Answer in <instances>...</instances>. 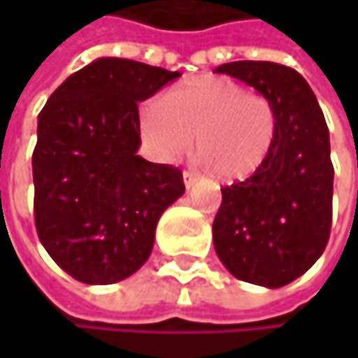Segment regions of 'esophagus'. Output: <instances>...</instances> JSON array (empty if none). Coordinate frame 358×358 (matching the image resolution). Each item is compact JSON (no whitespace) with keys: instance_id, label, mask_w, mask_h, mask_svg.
Here are the masks:
<instances>
[{"instance_id":"34e87169","label":"esophagus","mask_w":358,"mask_h":358,"mask_svg":"<svg viewBox=\"0 0 358 358\" xmlns=\"http://www.w3.org/2000/svg\"><path fill=\"white\" fill-rule=\"evenodd\" d=\"M182 180H184V186H186V188H192L194 182H196V176H194L192 172H184V174H182Z\"/></svg>"}]
</instances>
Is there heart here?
I'll use <instances>...</instances> for the list:
<instances>
[{"mask_svg": "<svg viewBox=\"0 0 358 358\" xmlns=\"http://www.w3.org/2000/svg\"><path fill=\"white\" fill-rule=\"evenodd\" d=\"M138 128L164 162L182 159L196 141L201 164L234 182L255 176L269 159L278 115L267 97L205 74L176 85L164 99L147 101L138 111Z\"/></svg>", "mask_w": 358, "mask_h": 358, "instance_id": "1", "label": "heart"}]
</instances>
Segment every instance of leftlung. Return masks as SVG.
Returning <instances> with one entry per match:
<instances>
[{
	"label": "left lung",
	"mask_w": 358,
	"mask_h": 358,
	"mask_svg": "<svg viewBox=\"0 0 358 358\" xmlns=\"http://www.w3.org/2000/svg\"><path fill=\"white\" fill-rule=\"evenodd\" d=\"M215 72L247 83L278 115V138L265 166L222 188L215 252L234 278L280 288L303 275L329 238L334 166L325 117L307 80L288 66L230 62Z\"/></svg>",
	"instance_id": "left-lung-1"
}]
</instances>
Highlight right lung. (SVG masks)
Returning <instances> with one entry per match:
<instances>
[{
    "instance_id": "1",
    "label": "right lung",
    "mask_w": 358,
    "mask_h": 358,
    "mask_svg": "<svg viewBox=\"0 0 358 358\" xmlns=\"http://www.w3.org/2000/svg\"><path fill=\"white\" fill-rule=\"evenodd\" d=\"M178 76L134 59L99 57L68 76L38 113L36 234L78 282L115 284L141 269L162 213L184 194L178 168L136 153L138 103Z\"/></svg>"
}]
</instances>
